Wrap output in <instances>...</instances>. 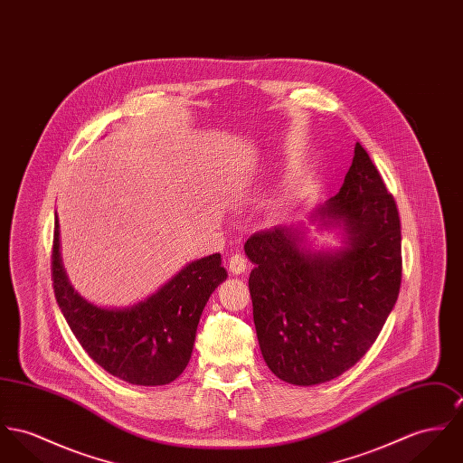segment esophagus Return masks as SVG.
<instances>
[{"instance_id":"34e87169","label":"esophagus","mask_w":463,"mask_h":463,"mask_svg":"<svg viewBox=\"0 0 463 463\" xmlns=\"http://www.w3.org/2000/svg\"><path fill=\"white\" fill-rule=\"evenodd\" d=\"M229 271L232 273V275H241V273H245V269H247V259L241 255V253H234L231 259H229Z\"/></svg>"}]
</instances>
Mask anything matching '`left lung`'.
Listing matches in <instances>:
<instances>
[{
    "instance_id": "left-lung-1",
    "label": "left lung",
    "mask_w": 463,
    "mask_h": 463,
    "mask_svg": "<svg viewBox=\"0 0 463 463\" xmlns=\"http://www.w3.org/2000/svg\"><path fill=\"white\" fill-rule=\"evenodd\" d=\"M314 218L344 223L347 247L312 253L296 229L255 232L245 253L253 324L264 361L285 383L314 386L354 366L377 340L402 284L394 197L356 143L340 192Z\"/></svg>"
}]
</instances>
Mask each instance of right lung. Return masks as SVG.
<instances>
[{
    "mask_svg": "<svg viewBox=\"0 0 463 463\" xmlns=\"http://www.w3.org/2000/svg\"><path fill=\"white\" fill-rule=\"evenodd\" d=\"M56 301L80 347L110 375L137 386H164L186 368L197 324L214 288L227 279L220 253L194 260L146 301L100 308L69 284L60 260L58 218L51 251Z\"/></svg>",
    "mask_w": 463,
    "mask_h": 463,
    "instance_id": "obj_1",
    "label": "right lung"
}]
</instances>
